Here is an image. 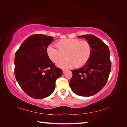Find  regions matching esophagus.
Segmentation results:
<instances>
[{"instance_id": "obj_1", "label": "esophagus", "mask_w": 127, "mask_h": 127, "mask_svg": "<svg viewBox=\"0 0 127 127\" xmlns=\"http://www.w3.org/2000/svg\"><path fill=\"white\" fill-rule=\"evenodd\" d=\"M66 72V70H64V69L63 70V73H64Z\"/></svg>"}]
</instances>
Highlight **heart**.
Listing matches in <instances>:
<instances>
[{
  "label": "heart",
  "instance_id": "obj_1",
  "mask_svg": "<svg viewBox=\"0 0 127 127\" xmlns=\"http://www.w3.org/2000/svg\"><path fill=\"white\" fill-rule=\"evenodd\" d=\"M56 49L52 45L47 47L46 53L48 58L54 63H58L65 56L66 60L58 64L62 68H70L74 66L81 68L85 65L91 58L92 47L86 40L77 38H65L55 44Z\"/></svg>",
  "mask_w": 127,
  "mask_h": 127
}]
</instances>
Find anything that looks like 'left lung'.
Here are the masks:
<instances>
[{
    "label": "left lung",
    "instance_id": "left-lung-1",
    "mask_svg": "<svg viewBox=\"0 0 127 127\" xmlns=\"http://www.w3.org/2000/svg\"><path fill=\"white\" fill-rule=\"evenodd\" d=\"M78 37H85L90 43L92 54L85 66L72 70L69 85L77 95L89 97L97 94L106 85L111 71L110 51L107 45L95 36L85 35Z\"/></svg>",
    "mask_w": 127,
    "mask_h": 127
}]
</instances>
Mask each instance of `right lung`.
Returning a JSON list of instances; mask_svg holds the SVG:
<instances>
[{"label":"right lung","instance_id":"right-lung-1","mask_svg":"<svg viewBox=\"0 0 127 127\" xmlns=\"http://www.w3.org/2000/svg\"><path fill=\"white\" fill-rule=\"evenodd\" d=\"M53 37L42 34L29 36L15 54L14 74L19 85L30 97H48L55 88L62 70L48 58L46 50Z\"/></svg>","mask_w":127,"mask_h":127}]
</instances>
